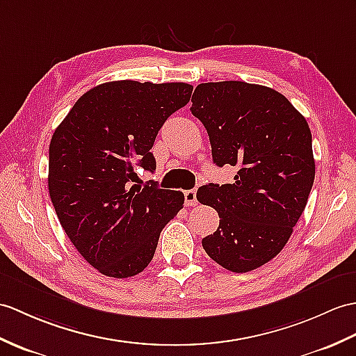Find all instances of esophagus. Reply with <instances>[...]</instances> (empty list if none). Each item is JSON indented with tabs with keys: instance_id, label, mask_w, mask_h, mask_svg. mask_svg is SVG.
Segmentation results:
<instances>
[{
	"instance_id": "esophagus-1",
	"label": "esophagus",
	"mask_w": 356,
	"mask_h": 356,
	"mask_svg": "<svg viewBox=\"0 0 356 356\" xmlns=\"http://www.w3.org/2000/svg\"><path fill=\"white\" fill-rule=\"evenodd\" d=\"M185 204L186 206H195L197 204V191H195V189H189V191H185Z\"/></svg>"
}]
</instances>
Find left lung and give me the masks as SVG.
Segmentation results:
<instances>
[{"instance_id":"1","label":"left lung","mask_w":356,"mask_h":356,"mask_svg":"<svg viewBox=\"0 0 356 356\" xmlns=\"http://www.w3.org/2000/svg\"><path fill=\"white\" fill-rule=\"evenodd\" d=\"M191 102L213 162L236 168L232 184L197 191L220 216L202 245L222 268L252 271L284 249L307 206L316 176L309 126L277 90L245 81L200 83Z\"/></svg>"}]
</instances>
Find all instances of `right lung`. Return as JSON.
Wrapping results in <instances>:
<instances>
[{
	"instance_id": "1",
	"label": "right lung",
	"mask_w": 356,
	"mask_h": 356,
	"mask_svg": "<svg viewBox=\"0 0 356 356\" xmlns=\"http://www.w3.org/2000/svg\"><path fill=\"white\" fill-rule=\"evenodd\" d=\"M191 94L188 83L107 81L81 95L54 130L49 197L74 247L104 276L143 271L162 229L184 208L181 191L139 185L135 167L156 170L158 131Z\"/></svg>"
}]
</instances>
